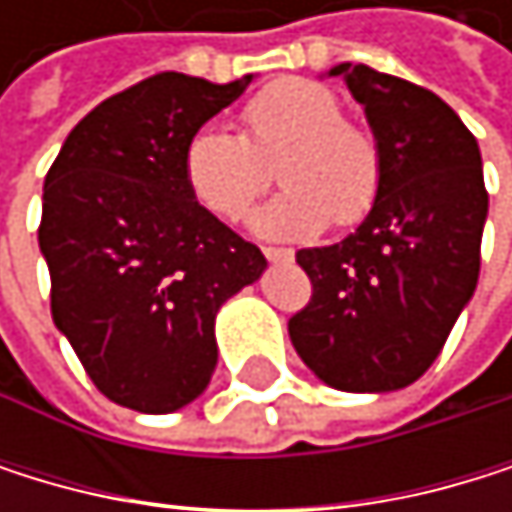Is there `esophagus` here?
Here are the masks:
<instances>
[{
	"label": "esophagus",
	"instance_id": "34e87169",
	"mask_svg": "<svg viewBox=\"0 0 512 512\" xmlns=\"http://www.w3.org/2000/svg\"><path fill=\"white\" fill-rule=\"evenodd\" d=\"M264 258H267V261H273V264H288V261H294V251L267 245V248H264Z\"/></svg>",
	"mask_w": 512,
	"mask_h": 512
}]
</instances>
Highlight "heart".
I'll list each match as a JSON object with an SVG mask.
<instances>
[{"instance_id":"obj_1","label":"heart","mask_w":512,"mask_h":512,"mask_svg":"<svg viewBox=\"0 0 512 512\" xmlns=\"http://www.w3.org/2000/svg\"><path fill=\"white\" fill-rule=\"evenodd\" d=\"M273 165L285 190L251 218L267 239L356 227L384 187L375 131L347 119L341 97L313 79L270 82L242 107V134L202 125L184 147L190 193L224 221L242 218L270 187Z\"/></svg>"}]
</instances>
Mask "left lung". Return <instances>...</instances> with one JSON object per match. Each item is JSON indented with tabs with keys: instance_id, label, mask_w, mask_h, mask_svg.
Wrapping results in <instances>:
<instances>
[{
	"instance_id": "left-lung-1",
	"label": "left lung",
	"mask_w": 512,
	"mask_h": 512,
	"mask_svg": "<svg viewBox=\"0 0 512 512\" xmlns=\"http://www.w3.org/2000/svg\"><path fill=\"white\" fill-rule=\"evenodd\" d=\"M384 153V187L347 239L301 248L310 304L288 319L298 356L319 381L347 393L415 384L476 291L488 214L482 156L442 97L338 64Z\"/></svg>"
}]
</instances>
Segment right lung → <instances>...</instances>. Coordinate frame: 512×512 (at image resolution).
<instances>
[{
  "label": "right lung",
  "instance_id": "add662e5",
  "mask_svg": "<svg viewBox=\"0 0 512 512\" xmlns=\"http://www.w3.org/2000/svg\"><path fill=\"white\" fill-rule=\"evenodd\" d=\"M248 82L156 73L97 104L45 174L51 316L116 405L165 415L193 402L218 365L214 316L267 267L184 178L187 141Z\"/></svg>",
  "mask_w": 512,
  "mask_h": 512
}]
</instances>
